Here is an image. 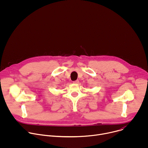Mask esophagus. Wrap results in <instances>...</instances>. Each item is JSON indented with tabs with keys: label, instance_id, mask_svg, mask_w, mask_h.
Listing matches in <instances>:
<instances>
[{
	"label": "esophagus",
	"instance_id": "esophagus-1",
	"mask_svg": "<svg viewBox=\"0 0 148 148\" xmlns=\"http://www.w3.org/2000/svg\"><path fill=\"white\" fill-rule=\"evenodd\" d=\"M73 83L74 84H78L79 83V81L77 79V80H75V81H73Z\"/></svg>",
	"mask_w": 148,
	"mask_h": 148
}]
</instances>
